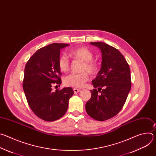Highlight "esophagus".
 <instances>
[{"label": "esophagus", "instance_id": "34e87169", "mask_svg": "<svg viewBox=\"0 0 156 156\" xmlns=\"http://www.w3.org/2000/svg\"><path fill=\"white\" fill-rule=\"evenodd\" d=\"M81 91V90H80V89H77V88H73V91L75 93H79L80 91Z\"/></svg>", "mask_w": 156, "mask_h": 156}]
</instances>
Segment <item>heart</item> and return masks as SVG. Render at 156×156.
<instances>
[{"label":"heart","instance_id":"obj_1","mask_svg":"<svg viewBox=\"0 0 156 156\" xmlns=\"http://www.w3.org/2000/svg\"><path fill=\"white\" fill-rule=\"evenodd\" d=\"M70 55L75 60L83 62L81 71V73H72L65 77L64 84L67 86L75 87H81L84 84L88 81L90 74H94L98 70L97 63L93 60L94 54L93 52L86 47H79L72 49L70 51ZM59 69L64 73L67 72L70 69V60L67 56L62 55L60 57L58 61Z\"/></svg>","mask_w":156,"mask_h":156}]
</instances>
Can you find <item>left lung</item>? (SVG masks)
I'll use <instances>...</instances> for the list:
<instances>
[{
    "instance_id": "8db88e82",
    "label": "left lung",
    "mask_w": 156,
    "mask_h": 156,
    "mask_svg": "<svg viewBox=\"0 0 156 156\" xmlns=\"http://www.w3.org/2000/svg\"><path fill=\"white\" fill-rule=\"evenodd\" d=\"M90 43L101 49L102 60L85 108L91 117L104 121L115 116L123 107L131 86L130 69L118 49L102 42Z\"/></svg>"
}]
</instances>
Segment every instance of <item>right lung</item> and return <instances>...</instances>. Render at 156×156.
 Segmentation results:
<instances>
[{
	"instance_id": "right-lung-1",
	"label": "right lung",
	"mask_w": 156,
	"mask_h": 156,
	"mask_svg": "<svg viewBox=\"0 0 156 156\" xmlns=\"http://www.w3.org/2000/svg\"><path fill=\"white\" fill-rule=\"evenodd\" d=\"M67 44L53 43L37 50L27 62L23 88L29 106L34 114L47 122L63 117L74 92L70 87L52 91V86L61 84L58 65L60 49Z\"/></svg>"
}]
</instances>
